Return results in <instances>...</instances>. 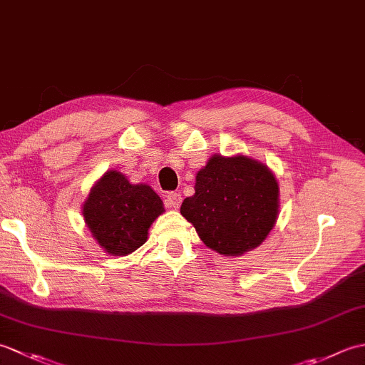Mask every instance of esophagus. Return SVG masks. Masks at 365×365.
Segmentation results:
<instances>
[{
  "mask_svg": "<svg viewBox=\"0 0 365 365\" xmlns=\"http://www.w3.org/2000/svg\"><path fill=\"white\" fill-rule=\"evenodd\" d=\"M165 202L169 208H178L182 204V195L180 192H168Z\"/></svg>",
  "mask_w": 365,
  "mask_h": 365,
  "instance_id": "1",
  "label": "esophagus"
}]
</instances>
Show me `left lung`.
<instances>
[{
  "mask_svg": "<svg viewBox=\"0 0 365 365\" xmlns=\"http://www.w3.org/2000/svg\"><path fill=\"white\" fill-rule=\"evenodd\" d=\"M195 191L183 200L180 213L216 252L242 255L262 245L274 227L279 185L257 160L213 155L197 173Z\"/></svg>",
  "mask_w": 365,
  "mask_h": 365,
  "instance_id": "8db88e82",
  "label": "left lung"
}]
</instances>
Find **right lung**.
Wrapping results in <instances>:
<instances>
[{
	"mask_svg": "<svg viewBox=\"0 0 365 365\" xmlns=\"http://www.w3.org/2000/svg\"><path fill=\"white\" fill-rule=\"evenodd\" d=\"M163 212V200L149 185L130 183L118 170L105 173L83 204L92 237L111 255H127L143 246Z\"/></svg>",
	"mask_w": 365,
	"mask_h": 365,
	"instance_id": "1",
	"label": "right lung"
}]
</instances>
